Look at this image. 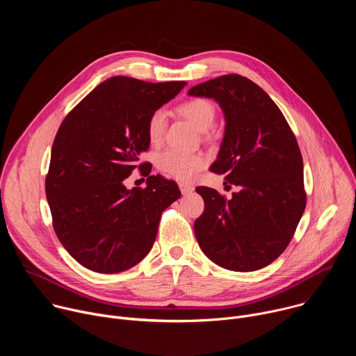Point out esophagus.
I'll use <instances>...</instances> for the list:
<instances>
[{
  "mask_svg": "<svg viewBox=\"0 0 356 356\" xmlns=\"http://www.w3.org/2000/svg\"><path fill=\"white\" fill-rule=\"evenodd\" d=\"M179 187H180V191L183 194H190L194 190V187L191 184H187V183H183V181L179 183Z\"/></svg>",
  "mask_w": 356,
  "mask_h": 356,
  "instance_id": "obj_1",
  "label": "esophagus"
}]
</instances>
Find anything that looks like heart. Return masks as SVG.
Wrapping results in <instances>:
<instances>
[{
	"label": "heart",
	"instance_id": "obj_1",
	"mask_svg": "<svg viewBox=\"0 0 356 356\" xmlns=\"http://www.w3.org/2000/svg\"><path fill=\"white\" fill-rule=\"evenodd\" d=\"M177 113L186 118L198 132L206 134L209 132L217 118V110L211 101L206 98H193L184 101L179 107ZM166 129V117L162 111H155L147 120L146 132L149 142L152 145H161L165 136ZM206 161L200 155H187L180 154V152L168 150L162 154L158 159V166L162 172L177 177L180 180L193 179L202 168H204Z\"/></svg>",
	"mask_w": 356,
	"mask_h": 356
}]
</instances>
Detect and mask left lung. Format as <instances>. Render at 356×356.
Instances as JSON below:
<instances>
[{
    "mask_svg": "<svg viewBox=\"0 0 356 356\" xmlns=\"http://www.w3.org/2000/svg\"><path fill=\"white\" fill-rule=\"evenodd\" d=\"M188 95L213 98L222 110L225 132L210 170L239 187L229 200L210 187L195 188L206 204L194 222L197 242L224 269H262L287 248L306 209L296 136L275 101L239 74L197 84Z\"/></svg>",
    "mask_w": 356,
    "mask_h": 356,
    "instance_id": "left-lung-1",
    "label": "left lung"
}]
</instances>
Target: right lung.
Listing matches in <instances>:
<instances>
[{"label": "right lung", "mask_w": 356, "mask_h": 356, "mask_svg": "<svg viewBox=\"0 0 356 356\" xmlns=\"http://www.w3.org/2000/svg\"><path fill=\"white\" fill-rule=\"evenodd\" d=\"M186 81L147 83L114 76L98 84L63 120L50 155L46 198L55 232L70 255L97 273H120L154 246L162 213L181 194L173 180H124L149 147V117ZM146 163L139 165V169Z\"/></svg>", "instance_id": "right-lung-1"}]
</instances>
